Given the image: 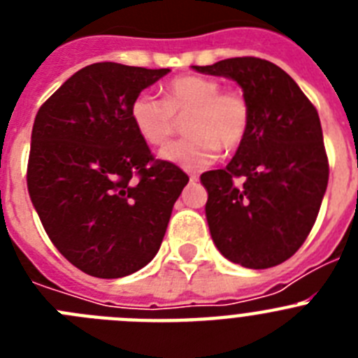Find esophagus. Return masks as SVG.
<instances>
[{"instance_id":"34e87169","label":"esophagus","mask_w":358,"mask_h":358,"mask_svg":"<svg viewBox=\"0 0 358 358\" xmlns=\"http://www.w3.org/2000/svg\"><path fill=\"white\" fill-rule=\"evenodd\" d=\"M188 176H189V181H199V173L188 172Z\"/></svg>"}]
</instances>
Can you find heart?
Listing matches in <instances>:
<instances>
[{
    "label": "heart",
    "mask_w": 358,
    "mask_h": 358,
    "mask_svg": "<svg viewBox=\"0 0 358 358\" xmlns=\"http://www.w3.org/2000/svg\"><path fill=\"white\" fill-rule=\"evenodd\" d=\"M186 138L161 150V157L186 169L206 166L224 150L243 143L251 122V109L242 93L222 90L213 78L182 75L166 84L163 100L140 93L131 103V120L141 140L164 147L185 118Z\"/></svg>",
    "instance_id": "obj_1"
}]
</instances>
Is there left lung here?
Wrapping results in <instances>:
<instances>
[{"instance_id":"left-lung-1","label":"left lung","mask_w":358,"mask_h":358,"mask_svg":"<svg viewBox=\"0 0 358 358\" xmlns=\"http://www.w3.org/2000/svg\"><path fill=\"white\" fill-rule=\"evenodd\" d=\"M192 68L235 80L251 109L235 157L226 169L201 176L211 238L242 267L283 264L308 236L328 186L317 110L290 75L258 57ZM236 176L243 177L240 185Z\"/></svg>"}]
</instances>
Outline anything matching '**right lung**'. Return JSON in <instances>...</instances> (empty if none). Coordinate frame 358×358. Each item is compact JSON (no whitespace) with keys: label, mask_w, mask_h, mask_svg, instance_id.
<instances>
[{"label":"right lung","mask_w":358,"mask_h":358,"mask_svg":"<svg viewBox=\"0 0 358 358\" xmlns=\"http://www.w3.org/2000/svg\"><path fill=\"white\" fill-rule=\"evenodd\" d=\"M170 69L85 66L41 106L31 129L28 194L46 235L94 278H123L157 255L188 176L154 159L131 103Z\"/></svg>","instance_id":"1"}]
</instances>
